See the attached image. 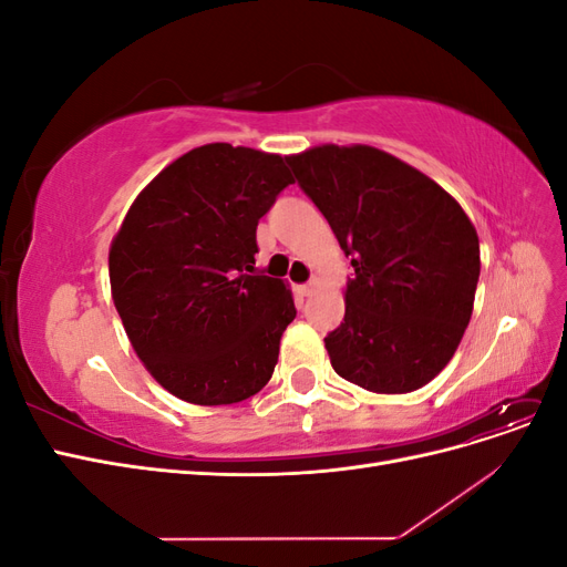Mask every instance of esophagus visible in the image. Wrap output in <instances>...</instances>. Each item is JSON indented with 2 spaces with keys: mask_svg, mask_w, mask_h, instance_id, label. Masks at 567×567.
<instances>
[{
  "mask_svg": "<svg viewBox=\"0 0 567 567\" xmlns=\"http://www.w3.org/2000/svg\"><path fill=\"white\" fill-rule=\"evenodd\" d=\"M317 286H319V281L312 279V281H307V284H302V286H298V290H300L302 296H312L315 290H317Z\"/></svg>",
  "mask_w": 567,
  "mask_h": 567,
  "instance_id": "esophagus-1",
  "label": "esophagus"
}]
</instances>
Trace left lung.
Returning <instances> with one entry per match:
<instances>
[{
  "label": "left lung",
  "instance_id": "obj_1",
  "mask_svg": "<svg viewBox=\"0 0 567 567\" xmlns=\"http://www.w3.org/2000/svg\"><path fill=\"white\" fill-rule=\"evenodd\" d=\"M286 163L352 257L346 319L323 338L331 367L381 394L431 383L473 315V221L440 184L373 146L323 144Z\"/></svg>",
  "mask_w": 567,
  "mask_h": 567
}]
</instances>
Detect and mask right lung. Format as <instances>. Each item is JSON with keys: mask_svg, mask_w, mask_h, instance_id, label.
I'll use <instances>...</instances> for the list:
<instances>
[{"mask_svg": "<svg viewBox=\"0 0 567 567\" xmlns=\"http://www.w3.org/2000/svg\"><path fill=\"white\" fill-rule=\"evenodd\" d=\"M293 184L277 153L205 144L134 198L109 274L136 357L175 398L234 404L271 379L290 288L255 271L257 221Z\"/></svg>", "mask_w": 567, "mask_h": 567, "instance_id": "obj_1", "label": "right lung"}]
</instances>
